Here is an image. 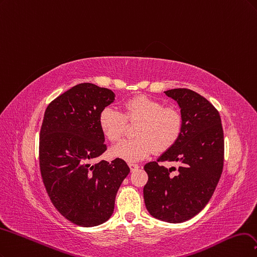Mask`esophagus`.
Listing matches in <instances>:
<instances>
[{
	"instance_id": "esophagus-1",
	"label": "esophagus",
	"mask_w": 257,
	"mask_h": 257,
	"mask_svg": "<svg viewBox=\"0 0 257 257\" xmlns=\"http://www.w3.org/2000/svg\"><path fill=\"white\" fill-rule=\"evenodd\" d=\"M128 165H129V168H130V170H131V171L137 170V169H139V168H140V165H139V164L134 163V162H128Z\"/></svg>"
}]
</instances>
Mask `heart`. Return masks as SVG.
<instances>
[{
	"mask_svg": "<svg viewBox=\"0 0 257 257\" xmlns=\"http://www.w3.org/2000/svg\"><path fill=\"white\" fill-rule=\"evenodd\" d=\"M123 111L105 106L99 114V127L112 143H117L128 123H138L136 139L126 140L115 146L112 155L127 161H138L155 151L164 153L175 145L183 135L184 115L175 106H164L157 99L138 95L123 102Z\"/></svg>",
	"mask_w": 257,
	"mask_h": 257,
	"instance_id": "obj_1",
	"label": "heart"
}]
</instances>
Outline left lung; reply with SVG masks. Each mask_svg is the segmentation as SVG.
<instances>
[{
    "label": "left lung",
    "instance_id": "8db88e82",
    "mask_svg": "<svg viewBox=\"0 0 257 257\" xmlns=\"http://www.w3.org/2000/svg\"><path fill=\"white\" fill-rule=\"evenodd\" d=\"M176 100L184 115L183 135L157 161L145 164L146 208L154 218L181 223L193 218L207 205L219 183L224 162V136L218 110L206 98L188 88L164 92ZM178 162L167 169L159 162Z\"/></svg>",
    "mask_w": 257,
    "mask_h": 257
}]
</instances>
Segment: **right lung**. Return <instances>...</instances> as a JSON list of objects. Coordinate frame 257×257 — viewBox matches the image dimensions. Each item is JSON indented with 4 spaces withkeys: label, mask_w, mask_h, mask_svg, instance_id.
<instances>
[{
    "label": "right lung",
    "mask_w": 257,
    "mask_h": 257,
    "mask_svg": "<svg viewBox=\"0 0 257 257\" xmlns=\"http://www.w3.org/2000/svg\"><path fill=\"white\" fill-rule=\"evenodd\" d=\"M111 89L80 83L47 106L39 140L41 178L55 208L73 224L90 227L112 216L127 163L92 161L106 151L99 114L114 101Z\"/></svg>",
    "instance_id": "add662e5"
}]
</instances>
